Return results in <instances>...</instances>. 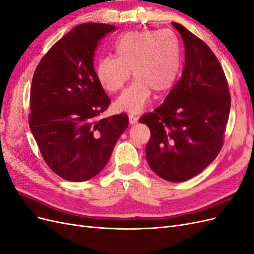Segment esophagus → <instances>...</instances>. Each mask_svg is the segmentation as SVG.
Masks as SVG:
<instances>
[{
    "label": "esophagus",
    "instance_id": "34e87169",
    "mask_svg": "<svg viewBox=\"0 0 254 254\" xmlns=\"http://www.w3.org/2000/svg\"><path fill=\"white\" fill-rule=\"evenodd\" d=\"M137 121H139V118H137L136 115H134L133 113H130L129 114V123H130V124L134 125V124H136Z\"/></svg>",
    "mask_w": 254,
    "mask_h": 254
}]
</instances>
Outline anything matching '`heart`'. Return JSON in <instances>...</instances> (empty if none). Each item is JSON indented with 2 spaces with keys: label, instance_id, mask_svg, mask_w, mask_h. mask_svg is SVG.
I'll use <instances>...</instances> for the list:
<instances>
[{
  "label": "heart",
  "instance_id": "obj_1",
  "mask_svg": "<svg viewBox=\"0 0 254 254\" xmlns=\"http://www.w3.org/2000/svg\"><path fill=\"white\" fill-rule=\"evenodd\" d=\"M113 50L115 57L98 60L95 75L104 90L115 93L132 72L134 80L118 98V109L140 112L148 104L152 91L161 95L173 88L181 59L178 37L172 30L130 32L120 38Z\"/></svg>",
  "mask_w": 254,
  "mask_h": 254
}]
</instances>
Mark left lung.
I'll list each match as a JSON object with an SVG mask.
<instances>
[{
    "instance_id": "obj_1",
    "label": "left lung",
    "mask_w": 254,
    "mask_h": 254,
    "mask_svg": "<svg viewBox=\"0 0 254 254\" xmlns=\"http://www.w3.org/2000/svg\"><path fill=\"white\" fill-rule=\"evenodd\" d=\"M186 48L181 79L153 112L139 120L150 129L146 159L171 182L193 178L217 157L224 143L231 96L224 70L212 50L179 23Z\"/></svg>"
}]
</instances>
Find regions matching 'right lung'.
I'll list each match as a JSON object with an SVG mask.
<instances>
[{"mask_svg":"<svg viewBox=\"0 0 254 254\" xmlns=\"http://www.w3.org/2000/svg\"><path fill=\"white\" fill-rule=\"evenodd\" d=\"M114 25L83 23L53 45L30 87L29 128L51 170L67 181L93 178L128 127V115L97 120L111 101L94 70L97 43Z\"/></svg>","mask_w":254,"mask_h":254,"instance_id":"add662e5","label":"right lung"}]
</instances>
